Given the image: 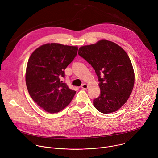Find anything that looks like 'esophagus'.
<instances>
[{
	"label": "esophagus",
	"instance_id": "esophagus-1",
	"mask_svg": "<svg viewBox=\"0 0 158 158\" xmlns=\"http://www.w3.org/2000/svg\"><path fill=\"white\" fill-rule=\"evenodd\" d=\"M81 87L84 89V90H87L88 88H89V85L87 84V83H83V84L81 86Z\"/></svg>",
	"mask_w": 158,
	"mask_h": 158
}]
</instances>
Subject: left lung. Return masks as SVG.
I'll use <instances>...</instances> for the list:
<instances>
[{
  "instance_id": "left-lung-1",
  "label": "left lung",
  "mask_w": 158,
  "mask_h": 158,
  "mask_svg": "<svg viewBox=\"0 0 158 158\" xmlns=\"http://www.w3.org/2000/svg\"><path fill=\"white\" fill-rule=\"evenodd\" d=\"M78 54L91 65L98 77L101 94L93 101L94 107L103 114L116 112L127 101L135 83L128 55L117 44L105 40L81 46Z\"/></svg>"
}]
</instances>
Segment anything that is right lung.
Returning <instances> with one entry per match:
<instances>
[{
  "label": "right lung",
  "mask_w": 158,
  "mask_h": 158,
  "mask_svg": "<svg viewBox=\"0 0 158 158\" xmlns=\"http://www.w3.org/2000/svg\"><path fill=\"white\" fill-rule=\"evenodd\" d=\"M78 46L46 43L36 48L28 60L25 81L27 90L35 103L50 114L66 107L76 91L70 89L60 77L73 60Z\"/></svg>",
  "instance_id": "1"
}]
</instances>
